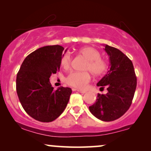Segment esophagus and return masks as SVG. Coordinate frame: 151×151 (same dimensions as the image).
<instances>
[{"instance_id": "esophagus-1", "label": "esophagus", "mask_w": 151, "mask_h": 151, "mask_svg": "<svg viewBox=\"0 0 151 151\" xmlns=\"http://www.w3.org/2000/svg\"><path fill=\"white\" fill-rule=\"evenodd\" d=\"M77 91L79 93H82V94H84V93H86V91H81V90H79V89H77Z\"/></svg>"}]
</instances>
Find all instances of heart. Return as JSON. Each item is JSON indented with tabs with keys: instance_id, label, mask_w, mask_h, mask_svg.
Returning a JSON list of instances; mask_svg holds the SVG:
<instances>
[{
	"instance_id": "obj_1",
	"label": "heart",
	"mask_w": 151,
	"mask_h": 151,
	"mask_svg": "<svg viewBox=\"0 0 151 151\" xmlns=\"http://www.w3.org/2000/svg\"><path fill=\"white\" fill-rule=\"evenodd\" d=\"M79 53L86 60L83 67V70H88L94 76H100L106 71L107 62L100 57L99 51L93 47H83L79 51ZM71 56L68 52L63 54L60 58V65L63 68H69L71 63ZM91 79L88 72H72L68 74L65 81L68 84L79 89H83Z\"/></svg>"
}]
</instances>
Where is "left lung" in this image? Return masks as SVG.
I'll return each instance as SVG.
<instances>
[{"instance_id":"8db88e82","label":"left lung","mask_w":151,"mask_h":151,"mask_svg":"<svg viewBox=\"0 0 151 151\" xmlns=\"http://www.w3.org/2000/svg\"><path fill=\"white\" fill-rule=\"evenodd\" d=\"M104 49L109 57L111 67L97 86L106 87L108 93H98L89 110L97 118L109 122L121 117L129 109L136 90L137 77L132 62L122 51L107 45Z\"/></svg>"}]
</instances>
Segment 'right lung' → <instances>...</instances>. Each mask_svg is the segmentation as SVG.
<instances>
[{"label": "right lung", "mask_w": 151, "mask_h": 151, "mask_svg": "<svg viewBox=\"0 0 151 151\" xmlns=\"http://www.w3.org/2000/svg\"><path fill=\"white\" fill-rule=\"evenodd\" d=\"M63 50L60 45L39 48L24 59L17 73L16 88L21 104L38 121H54L69 102L72 89L60 86L54 91L49 81L51 74L60 70Z\"/></svg>", "instance_id": "right-lung-1"}]
</instances>
